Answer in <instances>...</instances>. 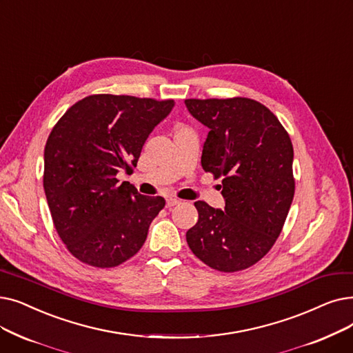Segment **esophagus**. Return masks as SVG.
Instances as JSON below:
<instances>
[{"mask_svg": "<svg viewBox=\"0 0 353 353\" xmlns=\"http://www.w3.org/2000/svg\"><path fill=\"white\" fill-rule=\"evenodd\" d=\"M176 205H180V201H177V199H174V197H168L167 201H165V206L167 208H173Z\"/></svg>", "mask_w": 353, "mask_h": 353, "instance_id": "1", "label": "esophagus"}]
</instances>
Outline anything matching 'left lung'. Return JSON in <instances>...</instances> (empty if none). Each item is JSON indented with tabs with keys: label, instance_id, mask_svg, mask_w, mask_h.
<instances>
[{
	"label": "left lung",
	"instance_id": "obj_1",
	"mask_svg": "<svg viewBox=\"0 0 353 353\" xmlns=\"http://www.w3.org/2000/svg\"><path fill=\"white\" fill-rule=\"evenodd\" d=\"M209 128L202 167L222 177L223 210L197 201L186 232L192 252L213 270L235 272L258 263L277 241L294 197L293 144L279 118L248 98L186 99Z\"/></svg>",
	"mask_w": 353,
	"mask_h": 353
}]
</instances>
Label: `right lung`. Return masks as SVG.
<instances>
[{"label": "right lung", "instance_id": "add662e5", "mask_svg": "<svg viewBox=\"0 0 353 353\" xmlns=\"http://www.w3.org/2000/svg\"><path fill=\"white\" fill-rule=\"evenodd\" d=\"M173 106V99L90 95L53 127L43 186L56 231L79 261L111 268L143 247L165 201L140 194L117 174L132 173L148 135Z\"/></svg>", "mask_w": 353, "mask_h": 353}]
</instances>
